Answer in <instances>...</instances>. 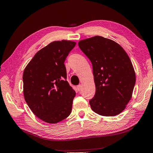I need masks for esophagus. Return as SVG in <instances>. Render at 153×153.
<instances>
[{
	"label": "esophagus",
	"mask_w": 153,
	"mask_h": 153,
	"mask_svg": "<svg viewBox=\"0 0 153 153\" xmlns=\"http://www.w3.org/2000/svg\"><path fill=\"white\" fill-rule=\"evenodd\" d=\"M81 89H82V85H79L77 86V90L78 91H81Z\"/></svg>",
	"instance_id": "34e87169"
}]
</instances>
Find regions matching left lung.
<instances>
[{"instance_id":"8db88e82","label":"left lung","mask_w":153,"mask_h":153,"mask_svg":"<svg viewBox=\"0 0 153 153\" xmlns=\"http://www.w3.org/2000/svg\"><path fill=\"white\" fill-rule=\"evenodd\" d=\"M79 47L93 65L96 93L89 101L92 110L105 117L120 114L131 100L136 82L128 54L116 42L100 36L80 41Z\"/></svg>"}]
</instances>
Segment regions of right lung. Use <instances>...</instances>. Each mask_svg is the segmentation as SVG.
Instances as JSON below:
<instances>
[{"label": "right lung", "instance_id": "obj_1", "mask_svg": "<svg viewBox=\"0 0 153 153\" xmlns=\"http://www.w3.org/2000/svg\"><path fill=\"white\" fill-rule=\"evenodd\" d=\"M76 42H51L37 52L23 73V93L32 112L43 121L57 123L72 111L76 93L67 80L65 61Z\"/></svg>", "mask_w": 153, "mask_h": 153}]
</instances>
